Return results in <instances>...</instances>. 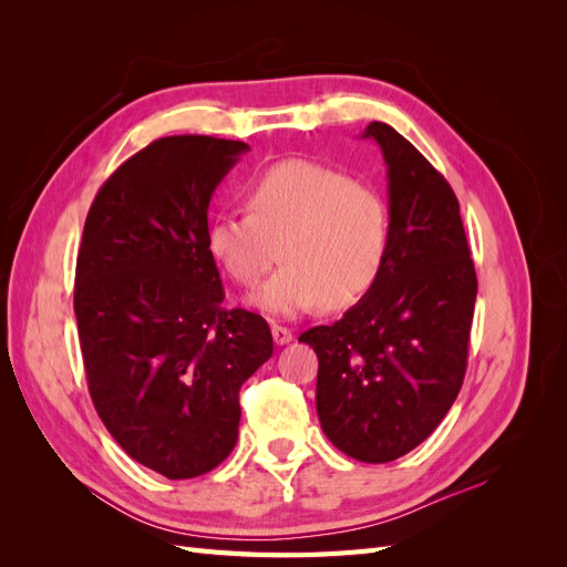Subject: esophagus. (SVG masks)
I'll return each instance as SVG.
<instances>
[{
	"label": "esophagus",
	"instance_id": "1",
	"mask_svg": "<svg viewBox=\"0 0 567 567\" xmlns=\"http://www.w3.org/2000/svg\"><path fill=\"white\" fill-rule=\"evenodd\" d=\"M271 338H274V342H277V346H288V342L293 340V331L286 329V326L274 323L271 326Z\"/></svg>",
	"mask_w": 567,
	"mask_h": 567
}]
</instances>
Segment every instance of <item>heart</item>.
Wrapping results in <instances>:
<instances>
[{
	"label": "heart",
	"instance_id": "obj_1",
	"mask_svg": "<svg viewBox=\"0 0 567 567\" xmlns=\"http://www.w3.org/2000/svg\"><path fill=\"white\" fill-rule=\"evenodd\" d=\"M246 200L248 210L213 219L208 248L241 286H255L277 255L284 257L281 269L250 296L260 312L293 319L321 302L346 307L381 277L390 210L373 186L331 165L288 158L255 175Z\"/></svg>",
	"mask_w": 567,
	"mask_h": 567
}]
</instances>
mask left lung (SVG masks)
Here are the masks:
<instances>
[{
    "label": "left lung",
    "instance_id": "obj_1",
    "mask_svg": "<svg viewBox=\"0 0 567 567\" xmlns=\"http://www.w3.org/2000/svg\"><path fill=\"white\" fill-rule=\"evenodd\" d=\"M362 136L388 165L385 265L342 319L300 342L319 357L326 437L357 461L388 463L419 447L456 400L477 279L450 182L390 125L371 123Z\"/></svg>",
    "mask_w": 567,
    "mask_h": 567
}]
</instances>
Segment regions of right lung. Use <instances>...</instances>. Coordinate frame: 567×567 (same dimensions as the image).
Listing matches in <instances>:
<instances>
[{"mask_svg":"<svg viewBox=\"0 0 567 567\" xmlns=\"http://www.w3.org/2000/svg\"><path fill=\"white\" fill-rule=\"evenodd\" d=\"M248 144L151 142L99 188L75 267V319L96 414L169 480L213 471L238 440V390L271 357L267 321L225 310L208 205Z\"/></svg>","mask_w":567,"mask_h":567,"instance_id":"1","label":"right lung"}]
</instances>
